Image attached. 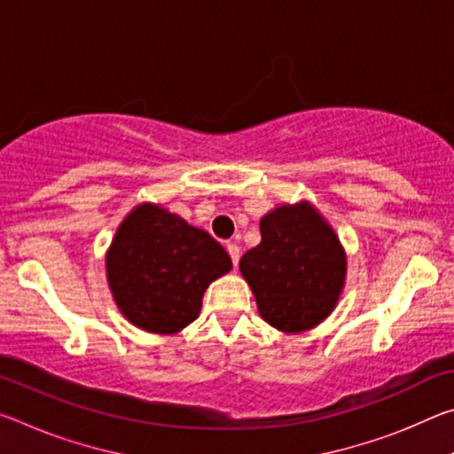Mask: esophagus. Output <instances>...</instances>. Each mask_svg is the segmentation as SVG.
Returning <instances> with one entry per match:
<instances>
[{
  "instance_id": "34e87169",
  "label": "esophagus",
  "mask_w": 454,
  "mask_h": 454,
  "mask_svg": "<svg viewBox=\"0 0 454 454\" xmlns=\"http://www.w3.org/2000/svg\"><path fill=\"white\" fill-rule=\"evenodd\" d=\"M226 250H228V254H230V258H232V264L236 266L238 264V260H240V248H238L236 244H226Z\"/></svg>"
}]
</instances>
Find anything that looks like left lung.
<instances>
[{
    "mask_svg": "<svg viewBox=\"0 0 454 454\" xmlns=\"http://www.w3.org/2000/svg\"><path fill=\"white\" fill-rule=\"evenodd\" d=\"M262 240L240 260L258 312L282 333H304L334 310L347 254L334 230L309 202L284 204L260 220Z\"/></svg>",
    "mask_w": 454,
    "mask_h": 454,
    "instance_id": "1",
    "label": "left lung"
}]
</instances>
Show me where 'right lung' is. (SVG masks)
<instances>
[{
  "instance_id": "1",
  "label": "right lung",
  "mask_w": 454,
  "mask_h": 454,
  "mask_svg": "<svg viewBox=\"0 0 454 454\" xmlns=\"http://www.w3.org/2000/svg\"><path fill=\"white\" fill-rule=\"evenodd\" d=\"M230 268L228 252L208 232L148 202L128 214L106 254L120 312L153 334H176L194 322L206 288Z\"/></svg>"
}]
</instances>
